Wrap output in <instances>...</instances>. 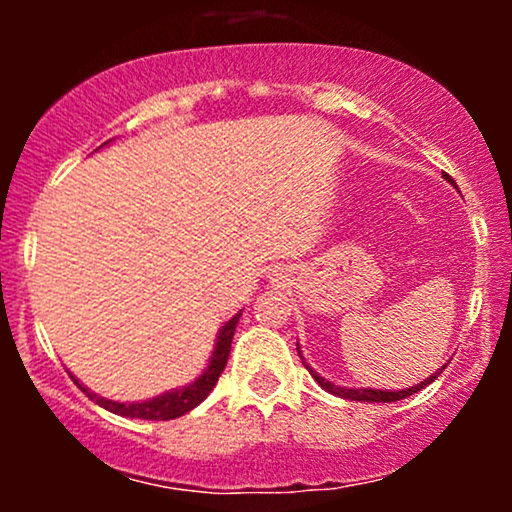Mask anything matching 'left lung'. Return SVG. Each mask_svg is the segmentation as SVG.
Here are the masks:
<instances>
[{
	"label": "left lung",
	"mask_w": 512,
	"mask_h": 512,
	"mask_svg": "<svg viewBox=\"0 0 512 512\" xmlns=\"http://www.w3.org/2000/svg\"><path fill=\"white\" fill-rule=\"evenodd\" d=\"M298 354H301V349H298ZM443 368H438V373H433L431 378L424 380V383H419V385H414V387H407V390H397V392H390V390H356V387H351V390H349V387H339V385L330 383V380H325V378H322V375H317L315 370H310V368L308 370H310V373H313V378L317 380V385H320L322 390L332 392V395H337V397L354 399V402H397V399H404V397L414 395V392L424 390L426 385H431L433 380H436L438 375L443 373Z\"/></svg>",
	"instance_id": "8db88e82"
}]
</instances>
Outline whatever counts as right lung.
<instances>
[{
	"mask_svg": "<svg viewBox=\"0 0 512 512\" xmlns=\"http://www.w3.org/2000/svg\"><path fill=\"white\" fill-rule=\"evenodd\" d=\"M240 315L243 313H236L231 320L226 322V325L221 327L219 337H216L214 354H211V358H209V366L202 375H199L195 383L187 385V387H180V390H170V392H166V395H158L154 399H149V402H132V404L113 402V399L98 397L96 392H88L84 385H79V380H76L74 375H72V380L86 392L88 397L93 399V402L98 404V407L113 411V414L129 416V419H149V421L178 419V416L195 409L199 402H204L209 392L214 390V385L219 383V375L223 373V368H226L228 354H231V342H233V334H236V325H238Z\"/></svg>",
	"mask_w": 512,
	"mask_h": 512,
	"instance_id": "obj_1",
	"label": "right lung"
}]
</instances>
